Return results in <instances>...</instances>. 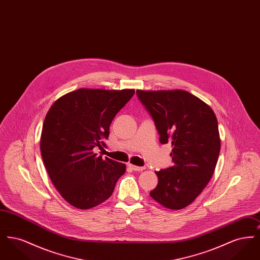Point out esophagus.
Instances as JSON below:
<instances>
[{"instance_id":"obj_1","label":"esophagus","mask_w":260,"mask_h":260,"mask_svg":"<svg viewBox=\"0 0 260 260\" xmlns=\"http://www.w3.org/2000/svg\"><path fill=\"white\" fill-rule=\"evenodd\" d=\"M127 166H128V168H131L133 171H136V172H142L145 170V167H137V166L132 165V164H128Z\"/></svg>"}]
</instances>
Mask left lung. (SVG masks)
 <instances>
[{
	"label": "left lung",
	"instance_id": "obj_1",
	"mask_svg": "<svg viewBox=\"0 0 260 260\" xmlns=\"http://www.w3.org/2000/svg\"><path fill=\"white\" fill-rule=\"evenodd\" d=\"M151 115L161 144L172 143L173 167L156 172L150 196L162 207L181 210L202 193L220 152L217 119L210 106L182 89L136 90Z\"/></svg>",
	"mask_w": 260,
	"mask_h": 260
}]
</instances>
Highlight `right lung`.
Returning <instances> with one entry per match:
<instances>
[{
  "label": "right lung",
  "instance_id": "1",
  "mask_svg": "<svg viewBox=\"0 0 260 260\" xmlns=\"http://www.w3.org/2000/svg\"><path fill=\"white\" fill-rule=\"evenodd\" d=\"M135 89L79 88L57 99L42 129L41 154L50 180L67 203L80 210L109 198L125 165L93 152L105 146L116 114Z\"/></svg>",
  "mask_w": 260,
  "mask_h": 260
}]
</instances>
